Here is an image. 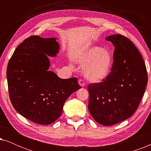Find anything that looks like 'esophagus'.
Listing matches in <instances>:
<instances>
[{"label": "esophagus", "mask_w": 151, "mask_h": 151, "mask_svg": "<svg viewBox=\"0 0 151 151\" xmlns=\"http://www.w3.org/2000/svg\"><path fill=\"white\" fill-rule=\"evenodd\" d=\"M78 84H79V85L80 86H82V87H84V86H85V83H84V80H82V79H80L78 80Z\"/></svg>", "instance_id": "obj_1"}]
</instances>
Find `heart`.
<instances>
[{
	"instance_id": "b5f03b06",
	"label": "heart",
	"mask_w": 151,
	"mask_h": 151,
	"mask_svg": "<svg viewBox=\"0 0 151 151\" xmlns=\"http://www.w3.org/2000/svg\"><path fill=\"white\" fill-rule=\"evenodd\" d=\"M73 60L84 65L83 72L86 79L99 82L106 79L110 74L113 55L108 49L91 46L76 51L73 55Z\"/></svg>"
}]
</instances>
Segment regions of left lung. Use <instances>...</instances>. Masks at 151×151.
<instances>
[{"label":"left lung","mask_w":151,"mask_h":151,"mask_svg":"<svg viewBox=\"0 0 151 151\" xmlns=\"http://www.w3.org/2000/svg\"><path fill=\"white\" fill-rule=\"evenodd\" d=\"M115 47L109 76L88 86V111L97 122L111 126L129 118L139 106L148 82L147 71L139 51L120 34L107 36Z\"/></svg>","instance_id":"left-lung-1"}]
</instances>
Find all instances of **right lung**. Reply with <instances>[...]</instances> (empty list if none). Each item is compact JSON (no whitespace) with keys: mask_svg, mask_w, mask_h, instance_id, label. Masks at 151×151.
Returning <instances> with one entry per match:
<instances>
[{"mask_svg":"<svg viewBox=\"0 0 151 151\" xmlns=\"http://www.w3.org/2000/svg\"><path fill=\"white\" fill-rule=\"evenodd\" d=\"M56 38L32 36L18 45L7 69L9 98L14 108L27 119L48 125L61 115L67 99L81 87L78 79H61L49 71V57H55Z\"/></svg>","mask_w":151,"mask_h":151,"instance_id":"1","label":"right lung"}]
</instances>
